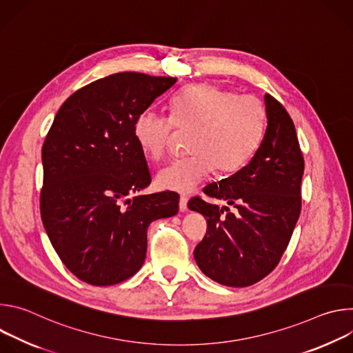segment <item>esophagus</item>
Masks as SVG:
<instances>
[{"label":"esophagus","instance_id":"34e87169","mask_svg":"<svg viewBox=\"0 0 353 353\" xmlns=\"http://www.w3.org/2000/svg\"><path fill=\"white\" fill-rule=\"evenodd\" d=\"M187 203H188V198L187 195H180V201H179V210L181 212L187 211Z\"/></svg>","mask_w":353,"mask_h":353}]
</instances>
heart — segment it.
<instances>
[{"label": "heart", "instance_id": "1", "mask_svg": "<svg viewBox=\"0 0 353 353\" xmlns=\"http://www.w3.org/2000/svg\"><path fill=\"white\" fill-rule=\"evenodd\" d=\"M267 120L260 97L203 82L184 88L172 99V120L143 110L134 123V138L148 159L159 161L168 152L174 128L192 131L188 145L192 155L157 174L158 187L187 192L214 169L230 174L248 163L263 142Z\"/></svg>", "mask_w": 353, "mask_h": 353}]
</instances>
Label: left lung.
Segmentation results:
<instances>
[{
  "mask_svg": "<svg viewBox=\"0 0 353 353\" xmlns=\"http://www.w3.org/2000/svg\"><path fill=\"white\" fill-rule=\"evenodd\" d=\"M268 125L251 161L204 192L236 208H219L192 196L188 208L207 219V233L195 250L199 270L232 288L254 285L271 274L292 237L301 210L305 170L294 124L278 100L265 94ZM227 214H224V211Z\"/></svg>",
  "mask_w": 353,
  "mask_h": 353,
  "instance_id": "1",
  "label": "left lung"
}]
</instances>
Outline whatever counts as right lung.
<instances>
[{
  "instance_id": "1",
  "label": "right lung",
  "mask_w": 353,
  "mask_h": 353,
  "mask_svg": "<svg viewBox=\"0 0 353 353\" xmlns=\"http://www.w3.org/2000/svg\"><path fill=\"white\" fill-rule=\"evenodd\" d=\"M177 78L119 72L72 93L41 148L40 215L63 264L94 286L139 271L148 226L179 211L173 191L137 195L150 173L134 123Z\"/></svg>"
}]
</instances>
